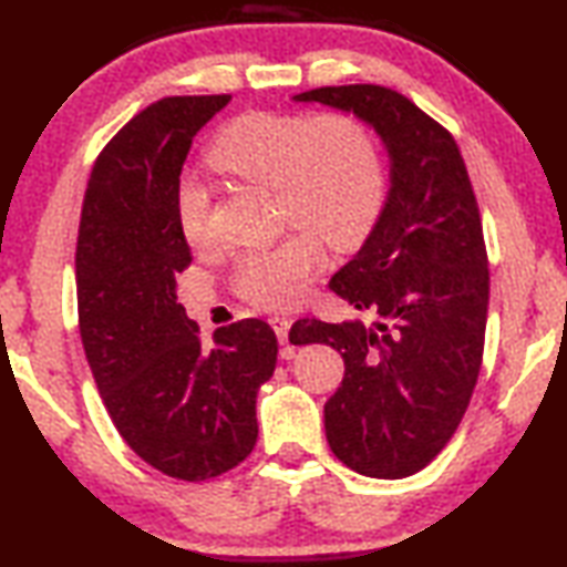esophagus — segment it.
<instances>
[{
  "label": "esophagus",
  "instance_id": "34e87169",
  "mask_svg": "<svg viewBox=\"0 0 567 567\" xmlns=\"http://www.w3.org/2000/svg\"><path fill=\"white\" fill-rule=\"evenodd\" d=\"M270 324H272V330H275V334H277V340H280V342L285 344V342H287V332H290L292 320L285 318V315H275V318H270Z\"/></svg>",
  "mask_w": 567,
  "mask_h": 567
}]
</instances>
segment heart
<instances>
[{
  "mask_svg": "<svg viewBox=\"0 0 567 567\" xmlns=\"http://www.w3.org/2000/svg\"><path fill=\"white\" fill-rule=\"evenodd\" d=\"M205 162L219 175L272 187L277 215L300 227L237 260V292L260 307L300 300L322 265L320 239L332 249L360 245L385 205L380 145L348 110L245 112L215 134ZM175 219L189 247L207 243V192L197 182L177 187Z\"/></svg>",
  "mask_w": 567,
  "mask_h": 567,
  "instance_id": "1",
  "label": "heart"
}]
</instances>
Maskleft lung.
Instances as JSON below:
<instances>
[{
    "instance_id": "obj_1",
    "label": "left lung",
    "mask_w": 567,
    "mask_h": 567,
    "mask_svg": "<svg viewBox=\"0 0 567 567\" xmlns=\"http://www.w3.org/2000/svg\"><path fill=\"white\" fill-rule=\"evenodd\" d=\"M348 110L385 142L390 192L360 252L330 290L372 320H297L292 344L344 360L324 402L330 450L354 473L398 480L425 467L463 420L480 375L491 272L465 159L443 124L380 84L295 94Z\"/></svg>"
}]
</instances>
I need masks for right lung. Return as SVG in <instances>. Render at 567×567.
<instances>
[{
  "label": "right lung",
  "instance_id": "right-lung-1",
  "mask_svg": "<svg viewBox=\"0 0 567 567\" xmlns=\"http://www.w3.org/2000/svg\"><path fill=\"white\" fill-rule=\"evenodd\" d=\"M229 100L165 97L124 124L94 162L76 237L80 334L104 408L147 465L187 483L252 453L257 390L277 362L267 322L217 328L205 348L177 302L192 262L175 219L182 165Z\"/></svg>",
  "mask_w": 567,
  "mask_h": 567
}]
</instances>
